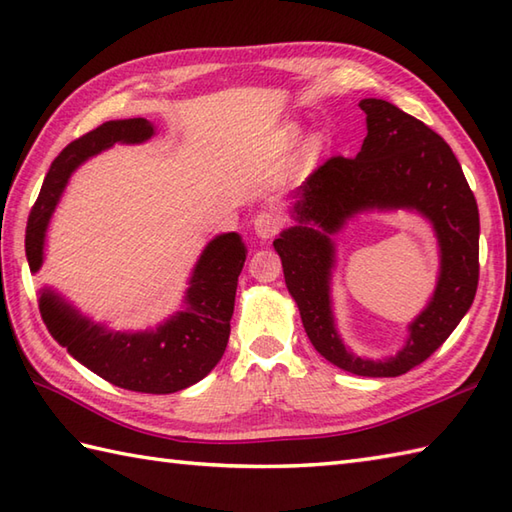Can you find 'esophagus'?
<instances>
[{"mask_svg": "<svg viewBox=\"0 0 512 512\" xmlns=\"http://www.w3.org/2000/svg\"><path fill=\"white\" fill-rule=\"evenodd\" d=\"M281 226H284V217H281L277 211H270V209L259 213V215L255 217V222H253L255 235H257L259 239L275 237V235L281 231Z\"/></svg>", "mask_w": 512, "mask_h": 512, "instance_id": "1", "label": "esophagus"}]
</instances>
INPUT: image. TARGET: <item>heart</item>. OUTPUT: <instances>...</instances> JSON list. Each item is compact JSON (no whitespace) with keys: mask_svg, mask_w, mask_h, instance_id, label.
Instances as JSON below:
<instances>
[{"mask_svg":"<svg viewBox=\"0 0 512 512\" xmlns=\"http://www.w3.org/2000/svg\"><path fill=\"white\" fill-rule=\"evenodd\" d=\"M297 136H299V127L297 125H290L288 127V138H297ZM317 145H319V138H312L310 143H308V151L317 149Z\"/></svg>","mask_w":512,"mask_h":512,"instance_id":"obj_1","label":"heart"}]
</instances>
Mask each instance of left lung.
I'll return each instance as SVG.
<instances>
[{
  "mask_svg": "<svg viewBox=\"0 0 512 512\" xmlns=\"http://www.w3.org/2000/svg\"><path fill=\"white\" fill-rule=\"evenodd\" d=\"M358 105L367 114L361 151L356 158H330L310 173L290 195L295 226L281 231L273 246L314 350L350 374L389 378L427 361L469 312L480 279V213L458 158L431 127L383 99ZM398 208L434 226L441 273L428 308L410 324L406 345L374 362L347 351L335 332L331 237L358 212Z\"/></svg>",
  "mask_w": 512,
  "mask_h": 512,
  "instance_id": "1",
  "label": "left lung"
}]
</instances>
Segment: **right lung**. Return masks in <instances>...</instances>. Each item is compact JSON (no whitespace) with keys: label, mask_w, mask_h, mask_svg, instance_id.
<instances>
[{"label":"right lung","mask_w":512,"mask_h":512,"mask_svg":"<svg viewBox=\"0 0 512 512\" xmlns=\"http://www.w3.org/2000/svg\"><path fill=\"white\" fill-rule=\"evenodd\" d=\"M156 134L147 118L107 121L72 140L54 158L26 228L30 273L43 264L50 217L72 173L85 160L121 145H140ZM246 262V246L237 233L213 237L195 264L184 292V308L154 330L116 332L76 310L52 288L39 290V310L52 339L107 383L143 394H173L198 383L220 363L231 334L237 277Z\"/></svg>","instance_id":"add662e5"}]
</instances>
